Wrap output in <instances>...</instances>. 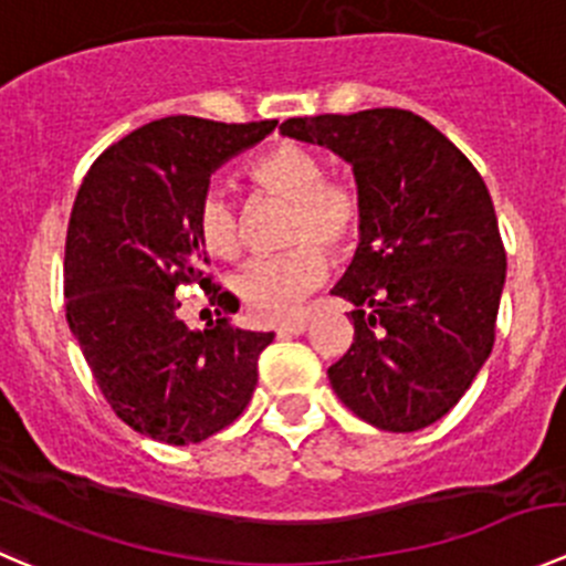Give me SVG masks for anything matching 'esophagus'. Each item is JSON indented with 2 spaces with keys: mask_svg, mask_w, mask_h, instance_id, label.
<instances>
[{
  "mask_svg": "<svg viewBox=\"0 0 566 566\" xmlns=\"http://www.w3.org/2000/svg\"><path fill=\"white\" fill-rule=\"evenodd\" d=\"M307 329V318L300 316V318H289V322H283L281 327H277V335H300Z\"/></svg>",
  "mask_w": 566,
  "mask_h": 566,
  "instance_id": "1",
  "label": "esophagus"
}]
</instances>
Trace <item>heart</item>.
Here are the masks:
<instances>
[{
  "label": "heart",
  "mask_w": 566,
  "mask_h": 566,
  "mask_svg": "<svg viewBox=\"0 0 566 566\" xmlns=\"http://www.w3.org/2000/svg\"><path fill=\"white\" fill-rule=\"evenodd\" d=\"M250 176L264 192L291 200L289 244L302 248L283 255L253 259L237 277L233 291L261 322L294 316L311 291L327 277V255L346 253L360 231V198L344 181H327L324 165L300 143H277L250 165ZM198 231L206 250L220 259H237L244 248V214L226 187H209L198 206Z\"/></svg>",
  "instance_id": "b5f03b06"
}]
</instances>
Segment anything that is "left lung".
Returning <instances> with one entry per match:
<instances>
[{"mask_svg": "<svg viewBox=\"0 0 566 566\" xmlns=\"http://www.w3.org/2000/svg\"><path fill=\"white\" fill-rule=\"evenodd\" d=\"M283 137L352 167L360 244L333 294L355 305V340L327 368L371 427L418 432L471 388L495 344L506 253L468 156L407 109L289 117Z\"/></svg>", "mask_w": 566, "mask_h": 566, "instance_id": "8db88e82", "label": "left lung"}]
</instances>
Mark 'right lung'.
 Here are the masks:
<instances>
[{"instance_id":"obj_1","label":"right lung","mask_w":566,"mask_h":566,"mask_svg":"<svg viewBox=\"0 0 566 566\" xmlns=\"http://www.w3.org/2000/svg\"><path fill=\"white\" fill-rule=\"evenodd\" d=\"M277 120L161 117L106 148L82 181L65 239L69 327L115 416L159 443L189 446L237 421L275 333L178 318L181 283L209 291L217 316L239 302L203 275L198 206L228 159Z\"/></svg>"}]
</instances>
